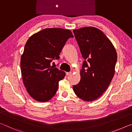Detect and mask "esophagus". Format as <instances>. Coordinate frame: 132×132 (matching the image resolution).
Here are the masks:
<instances>
[{
  "label": "esophagus",
  "mask_w": 132,
  "mask_h": 132,
  "mask_svg": "<svg viewBox=\"0 0 132 132\" xmlns=\"http://www.w3.org/2000/svg\"><path fill=\"white\" fill-rule=\"evenodd\" d=\"M66 74L67 76H70L71 74V72H66Z\"/></svg>",
  "instance_id": "34e87169"
}]
</instances>
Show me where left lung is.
<instances>
[{"label":"left lung","instance_id":"obj_1","mask_svg":"<svg viewBox=\"0 0 132 132\" xmlns=\"http://www.w3.org/2000/svg\"><path fill=\"white\" fill-rule=\"evenodd\" d=\"M84 61L81 79L73 86L78 97L93 101L108 88L115 73L117 53L112 44L101 30L87 27L73 30Z\"/></svg>","mask_w":132,"mask_h":132}]
</instances>
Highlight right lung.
<instances>
[{
    "label": "right lung",
    "instance_id": "add662e5",
    "mask_svg": "<svg viewBox=\"0 0 132 132\" xmlns=\"http://www.w3.org/2000/svg\"><path fill=\"white\" fill-rule=\"evenodd\" d=\"M73 35L62 28L44 29L27 41L21 57L22 77L27 91L36 101L46 102L56 93L65 72L51 66L58 60L66 41Z\"/></svg>",
    "mask_w": 132,
    "mask_h": 132
}]
</instances>
